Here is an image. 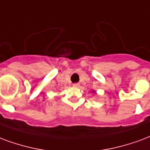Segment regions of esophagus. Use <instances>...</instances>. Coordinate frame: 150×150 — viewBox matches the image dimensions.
<instances>
[{
	"instance_id": "esophagus-1",
	"label": "esophagus",
	"mask_w": 150,
	"mask_h": 150,
	"mask_svg": "<svg viewBox=\"0 0 150 150\" xmlns=\"http://www.w3.org/2000/svg\"><path fill=\"white\" fill-rule=\"evenodd\" d=\"M72 86H74V87H79V83H74Z\"/></svg>"
}]
</instances>
